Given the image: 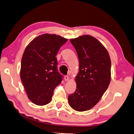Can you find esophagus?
Segmentation results:
<instances>
[{"instance_id":"34e87169","label":"esophagus","mask_w":134,"mask_h":134,"mask_svg":"<svg viewBox=\"0 0 134 134\" xmlns=\"http://www.w3.org/2000/svg\"><path fill=\"white\" fill-rule=\"evenodd\" d=\"M69 80V77L67 76V75H65V76L64 77V80H65V81H67Z\"/></svg>"}]
</instances>
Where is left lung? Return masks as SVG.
I'll list each match as a JSON object with an SVG mask.
<instances>
[{
  "label": "left lung",
  "instance_id": "obj_1",
  "mask_svg": "<svg viewBox=\"0 0 134 134\" xmlns=\"http://www.w3.org/2000/svg\"><path fill=\"white\" fill-rule=\"evenodd\" d=\"M79 60L75 91L68 97L77 111L90 109L100 100L111 81L110 57L105 47L94 37L84 35L70 39Z\"/></svg>",
  "mask_w": 134,
  "mask_h": 134
}]
</instances>
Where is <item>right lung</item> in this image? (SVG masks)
I'll use <instances>...</instances> for the list:
<instances>
[{"label":"right lung","instance_id":"1","mask_svg":"<svg viewBox=\"0 0 134 134\" xmlns=\"http://www.w3.org/2000/svg\"><path fill=\"white\" fill-rule=\"evenodd\" d=\"M67 40L60 36L43 34L34 38L25 48L20 79L28 98L36 105L49 103L54 90L62 81L55 55Z\"/></svg>","mask_w":134,"mask_h":134}]
</instances>
